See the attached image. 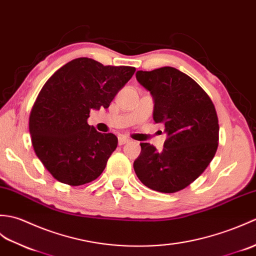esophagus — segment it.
<instances>
[{
	"label": "esophagus",
	"mask_w": 256,
	"mask_h": 256,
	"mask_svg": "<svg viewBox=\"0 0 256 256\" xmlns=\"http://www.w3.org/2000/svg\"><path fill=\"white\" fill-rule=\"evenodd\" d=\"M129 139L128 138H126V137H118V144L119 146H122V144H128L129 142Z\"/></svg>",
	"instance_id": "34e87169"
}]
</instances>
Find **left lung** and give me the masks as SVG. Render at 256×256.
Segmentation results:
<instances>
[{"label": "left lung", "instance_id": "obj_1", "mask_svg": "<svg viewBox=\"0 0 256 256\" xmlns=\"http://www.w3.org/2000/svg\"><path fill=\"white\" fill-rule=\"evenodd\" d=\"M136 78L154 100L153 119L164 124L168 139L160 152L150 144H140L134 172L153 190H184L205 171L217 151L214 105L200 85L175 68L138 71Z\"/></svg>", "mask_w": 256, "mask_h": 256}]
</instances>
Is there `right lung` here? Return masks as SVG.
<instances>
[{"mask_svg": "<svg viewBox=\"0 0 256 256\" xmlns=\"http://www.w3.org/2000/svg\"><path fill=\"white\" fill-rule=\"evenodd\" d=\"M134 71L78 58L44 83L30 112V132L36 156L56 180L78 186L104 171L118 139L98 132L88 118L92 110L108 108Z\"/></svg>", "mask_w": 256, "mask_h": 256, "instance_id": "right-lung-1", "label": "right lung"}]
</instances>
